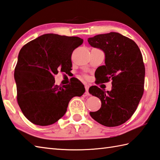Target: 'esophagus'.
<instances>
[{"instance_id": "1", "label": "esophagus", "mask_w": 160, "mask_h": 160, "mask_svg": "<svg viewBox=\"0 0 160 160\" xmlns=\"http://www.w3.org/2000/svg\"><path fill=\"white\" fill-rule=\"evenodd\" d=\"M85 88H86V92H85V94H86V95L89 96L90 93L88 92V89H89L88 85H85Z\"/></svg>"}]
</instances>
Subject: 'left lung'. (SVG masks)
Instances as JSON below:
<instances>
[{
	"label": "left lung",
	"instance_id": "obj_1",
	"mask_svg": "<svg viewBox=\"0 0 160 160\" xmlns=\"http://www.w3.org/2000/svg\"><path fill=\"white\" fill-rule=\"evenodd\" d=\"M88 42L105 54V66L96 70L97 82L112 80L110 91L96 86L89 88L90 94L102 102L100 109L90 115L105 126L123 124L135 112L144 93L145 67L141 52L135 41L117 32L96 35Z\"/></svg>",
	"mask_w": 160,
	"mask_h": 160
}]
</instances>
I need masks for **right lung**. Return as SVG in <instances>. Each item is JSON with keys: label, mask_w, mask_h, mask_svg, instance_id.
<instances>
[{"label": "right lung", "mask_w": 160, "mask_h": 160, "mask_svg": "<svg viewBox=\"0 0 160 160\" xmlns=\"http://www.w3.org/2000/svg\"><path fill=\"white\" fill-rule=\"evenodd\" d=\"M82 43L77 37L45 34L21 48L14 70L17 101L32 123L53 124L66 112L71 99L85 92L79 81L59 87L54 77L59 70H72V53Z\"/></svg>", "instance_id": "1"}]
</instances>
